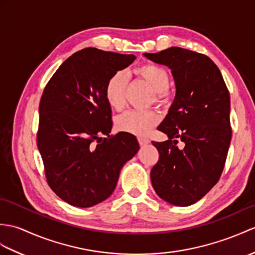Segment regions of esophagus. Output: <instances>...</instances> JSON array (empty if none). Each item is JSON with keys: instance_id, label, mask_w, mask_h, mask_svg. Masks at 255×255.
Instances as JSON below:
<instances>
[{"instance_id": "obj_1", "label": "esophagus", "mask_w": 255, "mask_h": 255, "mask_svg": "<svg viewBox=\"0 0 255 255\" xmlns=\"http://www.w3.org/2000/svg\"><path fill=\"white\" fill-rule=\"evenodd\" d=\"M138 142H139V144L142 146V145H146L147 143H149L150 142V140L149 139H146V138H138Z\"/></svg>"}]
</instances>
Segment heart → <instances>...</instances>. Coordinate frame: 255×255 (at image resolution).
Segmentation results:
<instances>
[{"label": "heart", "mask_w": 255, "mask_h": 255, "mask_svg": "<svg viewBox=\"0 0 255 255\" xmlns=\"http://www.w3.org/2000/svg\"><path fill=\"white\" fill-rule=\"evenodd\" d=\"M134 74L146 81L153 89V100L164 104L168 100L169 74L166 69L156 64H143L134 69ZM127 78L124 72H116L106 81L104 96L110 106L121 109L125 101ZM159 123V115L153 110L128 111L117 118V128L134 135H145Z\"/></svg>", "instance_id": "b5f03b06"}]
</instances>
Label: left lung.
Segmentation results:
<instances>
[{
  "label": "left lung",
  "mask_w": 255,
  "mask_h": 255,
  "mask_svg": "<svg viewBox=\"0 0 255 255\" xmlns=\"http://www.w3.org/2000/svg\"><path fill=\"white\" fill-rule=\"evenodd\" d=\"M143 55L168 66L176 86L174 102L157 127L168 140L152 141L159 153L152 186L170 204L191 205L216 185L226 162L232 140L228 89L216 64L201 53L171 46Z\"/></svg>",
  "instance_id": "1"
}]
</instances>
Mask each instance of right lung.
<instances>
[{
  "instance_id": "1",
  "label": "right lung",
  "mask_w": 255,
  "mask_h": 255,
  "mask_svg": "<svg viewBox=\"0 0 255 255\" xmlns=\"http://www.w3.org/2000/svg\"><path fill=\"white\" fill-rule=\"evenodd\" d=\"M134 60L87 47L68 57L44 88L37 144L47 183L70 205L90 208L108 199L139 150L133 134H110L112 110L104 96L110 77Z\"/></svg>"
}]
</instances>
